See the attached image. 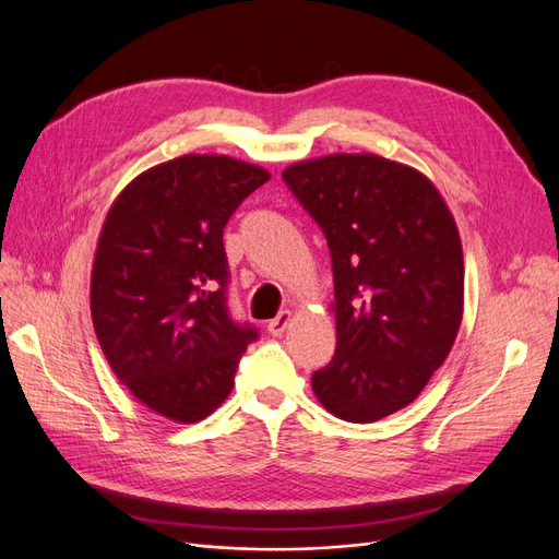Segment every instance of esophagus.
I'll list each match as a JSON object with an SVG mask.
<instances>
[{"label": "esophagus", "instance_id": "34e87169", "mask_svg": "<svg viewBox=\"0 0 559 559\" xmlns=\"http://www.w3.org/2000/svg\"><path fill=\"white\" fill-rule=\"evenodd\" d=\"M289 321H292V312H289V310H281L278 317H274V319L270 321V324H267V331H270L274 337H278V335L285 333V329L289 326Z\"/></svg>", "mask_w": 559, "mask_h": 559}]
</instances>
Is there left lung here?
<instances>
[{
  "instance_id": "8db88e82",
  "label": "left lung",
  "mask_w": 559,
  "mask_h": 559,
  "mask_svg": "<svg viewBox=\"0 0 559 559\" xmlns=\"http://www.w3.org/2000/svg\"><path fill=\"white\" fill-rule=\"evenodd\" d=\"M283 181L333 260L337 348L312 392L344 421L383 419L419 396L455 342L464 260L453 215L421 171L376 154L304 160Z\"/></svg>"
}]
</instances>
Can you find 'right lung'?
<instances>
[{
  "mask_svg": "<svg viewBox=\"0 0 559 559\" xmlns=\"http://www.w3.org/2000/svg\"><path fill=\"white\" fill-rule=\"evenodd\" d=\"M270 171L188 154L115 199L93 264L91 312L115 376L154 413L194 424L230 394L251 324L228 310L224 226Z\"/></svg>",
  "mask_w": 559,
  "mask_h": 559,
  "instance_id": "1",
  "label": "right lung"
}]
</instances>
